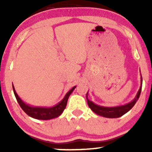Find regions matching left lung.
<instances>
[{
	"instance_id": "1",
	"label": "left lung",
	"mask_w": 152,
	"mask_h": 152,
	"mask_svg": "<svg viewBox=\"0 0 152 152\" xmlns=\"http://www.w3.org/2000/svg\"><path fill=\"white\" fill-rule=\"evenodd\" d=\"M142 77L141 75V86L138 91L137 94L136 95L135 98H134L132 102L128 103V104H125V105L118 106H113V107H106V106H102L97 105V104H94L93 102L90 101L88 99V92L86 94V99L89 108L92 111H94L95 114L102 116L103 117L106 118H118L120 116H123L126 113L128 112L129 110L132 109V107L135 105L138 99L139 98L141 91H142Z\"/></svg>"
}]
</instances>
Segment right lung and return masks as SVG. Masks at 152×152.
<instances>
[{"instance_id": "1", "label": "right lung", "mask_w": 152, "mask_h": 152, "mask_svg": "<svg viewBox=\"0 0 152 152\" xmlns=\"http://www.w3.org/2000/svg\"><path fill=\"white\" fill-rule=\"evenodd\" d=\"M76 87V86H74L69 91H68L65 96H64V98L60 102L58 103L56 105L50 106V107H43V106H31L29 104H26L18 96L13 84V89L15 98H16L17 102L21 107V109L24 111V112L31 117L40 120H49L58 117L65 109L69 96L71 95V94L72 93L73 91L75 89Z\"/></svg>"}]
</instances>
